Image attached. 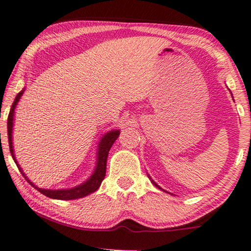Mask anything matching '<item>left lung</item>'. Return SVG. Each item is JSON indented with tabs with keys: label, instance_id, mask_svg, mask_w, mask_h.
Returning a JSON list of instances; mask_svg holds the SVG:
<instances>
[{
	"label": "left lung",
	"instance_id": "8db88e82",
	"mask_svg": "<svg viewBox=\"0 0 251 251\" xmlns=\"http://www.w3.org/2000/svg\"><path fill=\"white\" fill-rule=\"evenodd\" d=\"M152 182H153V184H154V185H155V186H156V187H159V186H158V185H156V184H155V182H154V181H152ZM159 188H160V187H159Z\"/></svg>",
	"mask_w": 251,
	"mask_h": 251
}]
</instances>
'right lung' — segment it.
<instances>
[{
    "mask_svg": "<svg viewBox=\"0 0 251 251\" xmlns=\"http://www.w3.org/2000/svg\"><path fill=\"white\" fill-rule=\"evenodd\" d=\"M25 90H22L17 95L16 99H14L12 107H11V110L9 113V117H7V135H9V145H10V151L11 154H12V158L14 159L13 155V149H12V126H13V113L14 108H16L19 99L21 98L22 93H24ZM119 135V130H113V132H109L106 134L102 137L101 142L99 144V152H98V162H97V167L95 170V174H93L91 177H90L89 180H87L84 184H82L77 187H74V188L71 189H61V190H50V189H42L36 187L32 182L29 181V184L35 187V188L44 194L45 196L55 198V200H76V198H81L89 195L93 192H96L97 189L99 188L100 185H101L102 180L104 179V176H106V168H107V158L108 153L110 151V148L113 147L114 142L117 140ZM16 160V159H14ZM17 163V162H16ZM21 170V168H20ZM25 175V174H22ZM27 178V177H25Z\"/></svg>",
    "mask_w": 251,
    "mask_h": 251,
    "instance_id": "add662e5",
    "label": "right lung"
}]
</instances>
